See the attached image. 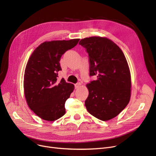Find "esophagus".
Listing matches in <instances>:
<instances>
[{"label":"esophagus","instance_id":"34e87169","mask_svg":"<svg viewBox=\"0 0 156 156\" xmlns=\"http://www.w3.org/2000/svg\"><path fill=\"white\" fill-rule=\"evenodd\" d=\"M80 85H81V83H76L75 84V88H78Z\"/></svg>","mask_w":156,"mask_h":156}]
</instances>
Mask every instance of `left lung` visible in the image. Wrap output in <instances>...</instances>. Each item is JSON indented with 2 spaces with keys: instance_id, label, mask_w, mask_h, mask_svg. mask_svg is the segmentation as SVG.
<instances>
[{
  "instance_id": "left-lung-1",
  "label": "left lung",
  "mask_w": 156,
  "mask_h": 156,
  "mask_svg": "<svg viewBox=\"0 0 156 156\" xmlns=\"http://www.w3.org/2000/svg\"><path fill=\"white\" fill-rule=\"evenodd\" d=\"M79 44L88 54L90 76H97L96 80L87 85L89 94L85 102L86 108L97 119H112L130 99L131 75L126 57L121 48L107 38H85Z\"/></svg>"
}]
</instances>
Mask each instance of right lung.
<instances>
[{
	"label": "right lung",
	"mask_w": 156,
	"mask_h": 156,
	"mask_svg": "<svg viewBox=\"0 0 156 156\" xmlns=\"http://www.w3.org/2000/svg\"><path fill=\"white\" fill-rule=\"evenodd\" d=\"M80 39L53 40L40 44L31 55L24 71V90L27 104L38 116L52 121L66 112L65 102L74 85L57 79L61 56Z\"/></svg>",
	"instance_id": "right-lung-1"
}]
</instances>
